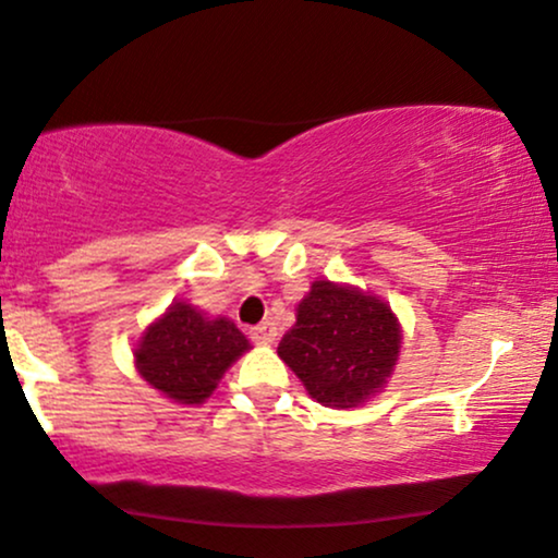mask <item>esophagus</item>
Wrapping results in <instances>:
<instances>
[{
  "label": "esophagus",
  "mask_w": 558,
  "mask_h": 558,
  "mask_svg": "<svg viewBox=\"0 0 558 558\" xmlns=\"http://www.w3.org/2000/svg\"><path fill=\"white\" fill-rule=\"evenodd\" d=\"M250 339L255 343H276L278 341V328L272 320H263L255 328H250Z\"/></svg>",
  "instance_id": "esophagus-1"
}]
</instances>
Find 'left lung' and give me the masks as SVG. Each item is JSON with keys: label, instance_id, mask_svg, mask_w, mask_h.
Wrapping results in <instances>:
<instances>
[{"label": "left lung", "instance_id": "left-lung-1", "mask_svg": "<svg viewBox=\"0 0 558 558\" xmlns=\"http://www.w3.org/2000/svg\"><path fill=\"white\" fill-rule=\"evenodd\" d=\"M399 349L402 328L387 303L354 286L316 280L278 356L316 402L351 410L384 389Z\"/></svg>", "mask_w": 558, "mask_h": 558}]
</instances>
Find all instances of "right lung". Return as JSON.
<instances>
[{"label": "right lung", "mask_w": 558, "mask_h": 558, "mask_svg": "<svg viewBox=\"0 0 558 558\" xmlns=\"http://www.w3.org/2000/svg\"><path fill=\"white\" fill-rule=\"evenodd\" d=\"M250 349L230 318H207L177 301L141 336L133 359L144 379L179 404H202L222 374Z\"/></svg>", "instance_id": "right-lung-1"}]
</instances>
